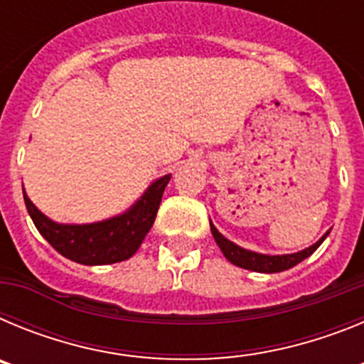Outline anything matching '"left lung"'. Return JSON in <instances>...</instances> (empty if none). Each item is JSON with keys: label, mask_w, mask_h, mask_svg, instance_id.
I'll use <instances>...</instances> for the list:
<instances>
[{"label": "left lung", "mask_w": 364, "mask_h": 364, "mask_svg": "<svg viewBox=\"0 0 364 364\" xmlns=\"http://www.w3.org/2000/svg\"><path fill=\"white\" fill-rule=\"evenodd\" d=\"M211 226V235H213L215 242L218 244L220 247V252L224 253L228 260H230L231 264L239 266V268L244 269H252V272H259V273H279L284 272V269H290L294 266H297L299 262H302L304 259L311 255V253L317 250V247L323 244V240L326 239L328 235H330V230L321 237L319 240L311 246L304 247L301 252L297 253H286V255H266V253H257L252 252V250H246V247L239 246V244L231 242L230 239H226L217 228L213 226V222L210 220Z\"/></svg>", "instance_id": "obj_1"}]
</instances>
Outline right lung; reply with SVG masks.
Listing matches in <instances>:
<instances>
[{
    "label": "right lung",
    "instance_id": "add662e5",
    "mask_svg": "<svg viewBox=\"0 0 364 364\" xmlns=\"http://www.w3.org/2000/svg\"><path fill=\"white\" fill-rule=\"evenodd\" d=\"M171 175H164L151 182L131 208L120 215L91 224H62L41 213L23 189L27 211L43 239L67 259L85 266L114 264L136 253L140 244L153 226L162 202L164 189Z\"/></svg>",
    "mask_w": 364,
    "mask_h": 364
}]
</instances>
